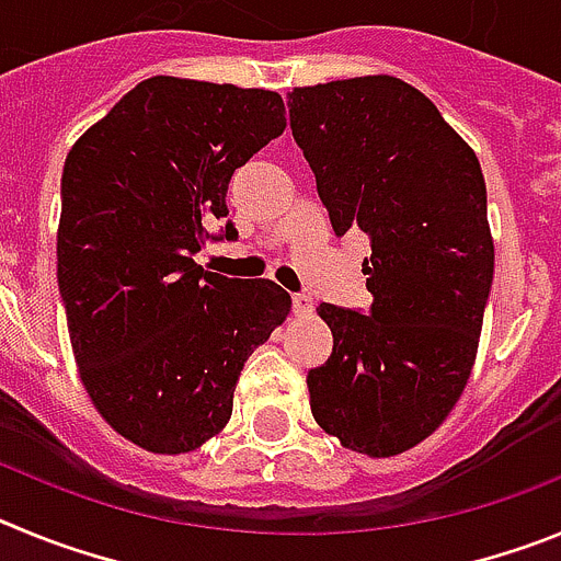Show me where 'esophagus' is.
<instances>
[{
    "label": "esophagus",
    "instance_id": "obj_1",
    "mask_svg": "<svg viewBox=\"0 0 561 561\" xmlns=\"http://www.w3.org/2000/svg\"><path fill=\"white\" fill-rule=\"evenodd\" d=\"M291 309H295V314H311L314 300H311V295H306V291H297V295H291Z\"/></svg>",
    "mask_w": 561,
    "mask_h": 561
}]
</instances>
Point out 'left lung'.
I'll return each instance as SVG.
<instances>
[{"mask_svg":"<svg viewBox=\"0 0 561 561\" xmlns=\"http://www.w3.org/2000/svg\"><path fill=\"white\" fill-rule=\"evenodd\" d=\"M286 106L334 236L370 241V309H317L334 348L306 376L311 415L342 447L390 458L447 419L472 374L494 277L483 171L399 78L295 89Z\"/></svg>","mask_w":561,"mask_h":561,"instance_id":"1","label":"left lung"}]
</instances>
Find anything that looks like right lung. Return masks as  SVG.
Segmentation results:
<instances>
[{"instance_id":"right-lung-1","label":"right lung","mask_w":561,"mask_h":561,"mask_svg":"<svg viewBox=\"0 0 561 561\" xmlns=\"http://www.w3.org/2000/svg\"><path fill=\"white\" fill-rule=\"evenodd\" d=\"M277 92L148 78L72 146L61 176L58 291L103 419L148 453L202 447L232 415L244 362L289 314L266 277L193 255L238 238L227 185L286 128Z\"/></svg>"}]
</instances>
